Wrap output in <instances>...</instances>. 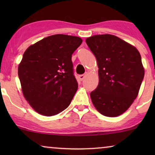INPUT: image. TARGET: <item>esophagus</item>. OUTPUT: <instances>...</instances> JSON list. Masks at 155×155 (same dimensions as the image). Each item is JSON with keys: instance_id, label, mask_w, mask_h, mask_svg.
Wrapping results in <instances>:
<instances>
[{"instance_id": "obj_1", "label": "esophagus", "mask_w": 155, "mask_h": 155, "mask_svg": "<svg viewBox=\"0 0 155 155\" xmlns=\"http://www.w3.org/2000/svg\"><path fill=\"white\" fill-rule=\"evenodd\" d=\"M87 75V73H84V74H82V75H79V79L80 80H83L84 78H85V76Z\"/></svg>"}]
</instances>
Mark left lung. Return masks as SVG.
Instances as JSON below:
<instances>
[{
	"mask_svg": "<svg viewBox=\"0 0 155 155\" xmlns=\"http://www.w3.org/2000/svg\"><path fill=\"white\" fill-rule=\"evenodd\" d=\"M85 41L99 68V84L90 93L93 104L104 116H119L132 104L143 80L140 54L134 46L111 35H94Z\"/></svg>",
	"mask_w": 155,
	"mask_h": 155,
	"instance_id": "left-lung-1",
	"label": "left lung"
}]
</instances>
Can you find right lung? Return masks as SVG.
Wrapping results in <instances>:
<instances>
[{"label":"right lung","instance_id":"right-lung-1","mask_svg":"<svg viewBox=\"0 0 155 155\" xmlns=\"http://www.w3.org/2000/svg\"><path fill=\"white\" fill-rule=\"evenodd\" d=\"M81 38L49 36L29 46L18 66L26 100L37 113L56 115L68 107L78 90L71 58Z\"/></svg>","mask_w":155,"mask_h":155}]
</instances>
